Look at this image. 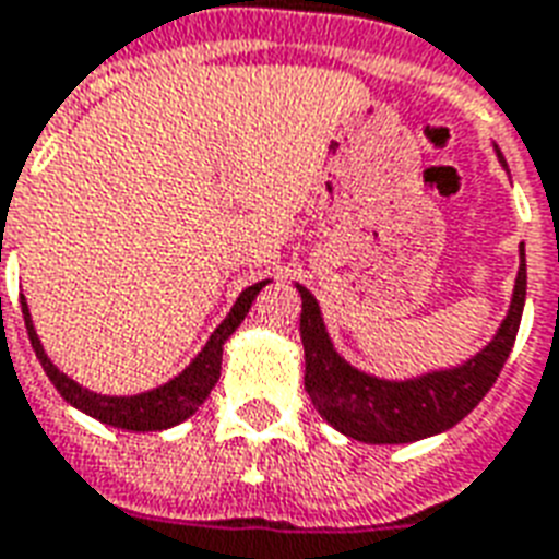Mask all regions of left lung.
<instances>
[{
  "label": "left lung",
  "instance_id": "8db88e82",
  "mask_svg": "<svg viewBox=\"0 0 559 559\" xmlns=\"http://www.w3.org/2000/svg\"><path fill=\"white\" fill-rule=\"evenodd\" d=\"M492 148L498 164L507 166L501 148L496 143ZM296 289L301 296L298 328L305 346V390L319 416L352 440L372 442V445L416 442L454 428L463 416L478 407L480 399L496 383L501 366L510 357V348L516 343L519 322L525 310V242H519L516 284L496 336L463 364L431 369L404 381L378 378L348 364L331 343L317 296L301 284H296Z\"/></svg>",
  "mask_w": 559,
  "mask_h": 559
}]
</instances>
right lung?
I'll return each instance as SVG.
<instances>
[{"instance_id": "1", "label": "right lung", "mask_w": 559, "mask_h": 559, "mask_svg": "<svg viewBox=\"0 0 559 559\" xmlns=\"http://www.w3.org/2000/svg\"><path fill=\"white\" fill-rule=\"evenodd\" d=\"M270 281H258L251 284L237 296L234 308L228 310V317L216 325V331L211 334V340L204 343V348L190 360L187 369L169 378L166 383L155 386V390H146V393L138 395H105L93 393L87 386H81L79 381H72L70 374H63L58 366L49 360L46 348H43L40 336L34 331L32 310H28V301L25 296H20V305H23V319L25 331H28V340H32V348L37 360H40L43 372L49 374V381L55 383V390L63 395V402H70L75 411L87 413L93 419H99L102 425H110V428H122V431H166L173 425H181L185 419H190L202 402L211 395V390L219 381V372H223V348L228 343V336L240 328V322L249 313L251 301L258 298L263 287Z\"/></svg>"}]
</instances>
